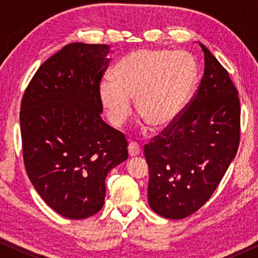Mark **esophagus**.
Instances as JSON below:
<instances>
[{"label":"esophagus","instance_id":"esophagus-1","mask_svg":"<svg viewBox=\"0 0 258 258\" xmlns=\"http://www.w3.org/2000/svg\"><path fill=\"white\" fill-rule=\"evenodd\" d=\"M128 151H129V155L132 157L137 156V155L141 153V148L136 142H130L129 146H128Z\"/></svg>","mask_w":258,"mask_h":258}]
</instances>
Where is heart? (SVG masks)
<instances>
[{"mask_svg": "<svg viewBox=\"0 0 258 258\" xmlns=\"http://www.w3.org/2000/svg\"><path fill=\"white\" fill-rule=\"evenodd\" d=\"M104 77L98 95L105 115L115 128L132 114V100L144 121L155 129L175 122L190 100L197 80V66L189 52L140 49Z\"/></svg>", "mask_w": 258, "mask_h": 258, "instance_id": "b5f03b06", "label": "heart"}]
</instances>
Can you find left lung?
I'll use <instances>...</instances> for the list:
<instances>
[{"label": "left lung", "instance_id": "obj_1", "mask_svg": "<svg viewBox=\"0 0 258 258\" xmlns=\"http://www.w3.org/2000/svg\"><path fill=\"white\" fill-rule=\"evenodd\" d=\"M204 74L175 122L144 146L149 167L148 202L155 213L181 220L210 199L237 153L238 91L227 70L201 44Z\"/></svg>", "mask_w": 258, "mask_h": 258}]
</instances>
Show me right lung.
I'll return each instance as SVG.
<instances>
[{
    "mask_svg": "<svg viewBox=\"0 0 258 258\" xmlns=\"http://www.w3.org/2000/svg\"><path fill=\"white\" fill-rule=\"evenodd\" d=\"M109 51L108 44H67L37 69L21 103L27 174L44 202L70 220L102 209L108 172L128 158L124 134L101 117Z\"/></svg>",
    "mask_w": 258,
    "mask_h": 258,
    "instance_id": "1",
    "label": "right lung"
}]
</instances>
